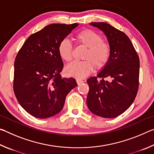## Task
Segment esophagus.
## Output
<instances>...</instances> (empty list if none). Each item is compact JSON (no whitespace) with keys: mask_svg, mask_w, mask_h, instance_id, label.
<instances>
[{"mask_svg":"<svg viewBox=\"0 0 154 154\" xmlns=\"http://www.w3.org/2000/svg\"><path fill=\"white\" fill-rule=\"evenodd\" d=\"M76 82H77L78 85H80L81 83H82L83 82V81L82 80V79H76Z\"/></svg>","mask_w":154,"mask_h":154,"instance_id":"1","label":"esophagus"}]
</instances>
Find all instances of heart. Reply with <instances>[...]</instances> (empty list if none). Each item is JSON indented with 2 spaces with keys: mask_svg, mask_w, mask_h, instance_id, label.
Wrapping results in <instances>:
<instances>
[{
  "mask_svg": "<svg viewBox=\"0 0 154 154\" xmlns=\"http://www.w3.org/2000/svg\"><path fill=\"white\" fill-rule=\"evenodd\" d=\"M75 39L88 48L84 56L85 60L75 61L66 66L65 73L67 76L82 79L92 72L94 66L97 69L105 66L110 57V48L107 44L103 42L102 37L98 34L89 29L83 30L77 34ZM58 52L64 61H71L72 48L69 41H61L58 47Z\"/></svg>",
  "mask_w": 154,
  "mask_h": 154,
  "instance_id": "1",
  "label": "heart"
}]
</instances>
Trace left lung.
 Listing matches in <instances>:
<instances>
[{
    "label": "left lung",
    "instance_id": "1",
    "mask_svg": "<svg viewBox=\"0 0 154 154\" xmlns=\"http://www.w3.org/2000/svg\"><path fill=\"white\" fill-rule=\"evenodd\" d=\"M90 25L105 34L110 48V57L97 77L87 80L90 88L87 105L96 116L113 118L126 111L136 97L139 58L126 34L105 22H92ZM97 77L101 79L99 80ZM103 78L109 80L105 81Z\"/></svg>",
    "mask_w": 154,
    "mask_h": 154
}]
</instances>
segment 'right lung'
Wrapping results in <instances>:
<instances>
[{
  "mask_svg": "<svg viewBox=\"0 0 154 154\" xmlns=\"http://www.w3.org/2000/svg\"><path fill=\"white\" fill-rule=\"evenodd\" d=\"M78 26H46L27 38L15 58V95L23 109L35 118L45 119L58 114L68 94L77 85L74 78L60 75L64 64L58 47Z\"/></svg>",
  "mask_w": 154,
  "mask_h": 154,
  "instance_id": "add662e5",
  "label": "right lung"
}]
</instances>
